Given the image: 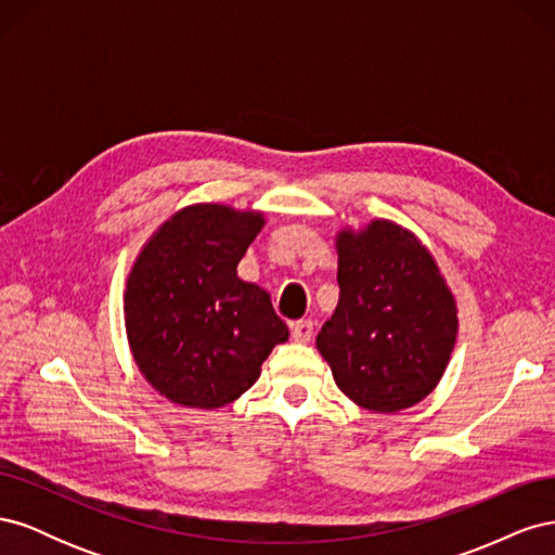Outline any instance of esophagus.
I'll return each mask as SVG.
<instances>
[{"label": "esophagus", "mask_w": 555, "mask_h": 555, "mask_svg": "<svg viewBox=\"0 0 555 555\" xmlns=\"http://www.w3.org/2000/svg\"><path fill=\"white\" fill-rule=\"evenodd\" d=\"M312 331H314V326H312L310 319H298V322L292 324V338L296 343H310Z\"/></svg>", "instance_id": "1"}]
</instances>
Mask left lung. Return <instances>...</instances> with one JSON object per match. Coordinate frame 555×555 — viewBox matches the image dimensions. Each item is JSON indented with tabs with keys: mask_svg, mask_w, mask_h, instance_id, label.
Here are the masks:
<instances>
[{
	"mask_svg": "<svg viewBox=\"0 0 555 555\" xmlns=\"http://www.w3.org/2000/svg\"><path fill=\"white\" fill-rule=\"evenodd\" d=\"M340 300L317 335L338 389L371 412H398L440 382L456 343V304L430 251L375 220L338 236Z\"/></svg>",
	"mask_w": 555,
	"mask_h": 555,
	"instance_id": "1",
	"label": "left lung"
}]
</instances>
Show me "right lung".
<instances>
[{"label": "right lung", "mask_w": 555, "mask_h": 555, "mask_svg": "<svg viewBox=\"0 0 555 555\" xmlns=\"http://www.w3.org/2000/svg\"><path fill=\"white\" fill-rule=\"evenodd\" d=\"M261 227V212L190 206L159 227L131 268L125 322L133 361L178 405L224 408L289 338L271 296L236 273Z\"/></svg>", "instance_id": "1"}]
</instances>
